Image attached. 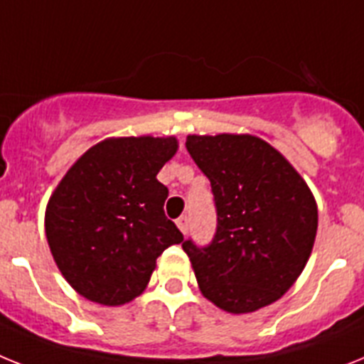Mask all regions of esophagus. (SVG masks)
<instances>
[{
  "label": "esophagus",
  "instance_id": "1",
  "mask_svg": "<svg viewBox=\"0 0 364 364\" xmlns=\"http://www.w3.org/2000/svg\"><path fill=\"white\" fill-rule=\"evenodd\" d=\"M177 228L181 229V233L185 235L188 231V216L187 215H183L177 218Z\"/></svg>",
  "mask_w": 364,
  "mask_h": 364
}]
</instances>
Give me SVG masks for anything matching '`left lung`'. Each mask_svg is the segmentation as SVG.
I'll return each instance as SVG.
<instances>
[{"label":"left lung","mask_w":364,"mask_h":364,"mask_svg":"<svg viewBox=\"0 0 364 364\" xmlns=\"http://www.w3.org/2000/svg\"><path fill=\"white\" fill-rule=\"evenodd\" d=\"M210 181L215 237L183 242L200 291L228 313H252L279 300L313 250L318 210L309 187L279 151L252 135L187 139Z\"/></svg>","instance_id":"1"}]
</instances>
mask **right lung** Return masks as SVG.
<instances>
[{
    "instance_id": "1",
    "label": "right lung",
    "mask_w": 364,
    "mask_h": 364,
    "mask_svg": "<svg viewBox=\"0 0 364 364\" xmlns=\"http://www.w3.org/2000/svg\"><path fill=\"white\" fill-rule=\"evenodd\" d=\"M176 139L129 136L90 148L63 177L46 209L59 270L87 300L122 305L144 291L155 261L183 233L164 215L159 170Z\"/></svg>"
}]
</instances>
